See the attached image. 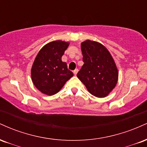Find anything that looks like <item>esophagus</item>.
<instances>
[{"mask_svg":"<svg viewBox=\"0 0 147 147\" xmlns=\"http://www.w3.org/2000/svg\"><path fill=\"white\" fill-rule=\"evenodd\" d=\"M77 72H78V69H75V70H74V71H73V73H74V75H75V76L77 75Z\"/></svg>","mask_w":147,"mask_h":147,"instance_id":"esophagus-1","label":"esophagus"}]
</instances>
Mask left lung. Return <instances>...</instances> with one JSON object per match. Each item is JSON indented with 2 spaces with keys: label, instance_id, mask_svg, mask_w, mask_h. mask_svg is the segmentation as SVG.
Listing matches in <instances>:
<instances>
[{
  "label": "left lung",
  "instance_id": "1",
  "mask_svg": "<svg viewBox=\"0 0 147 147\" xmlns=\"http://www.w3.org/2000/svg\"><path fill=\"white\" fill-rule=\"evenodd\" d=\"M84 64L77 77L91 95L105 97L117 83L118 70L112 55L99 42L86 40L81 43Z\"/></svg>",
  "mask_w": 147,
  "mask_h": 147
}]
</instances>
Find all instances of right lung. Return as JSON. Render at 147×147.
Segmentation results:
<instances>
[{"label":"right lung","instance_id":"add662e5","mask_svg":"<svg viewBox=\"0 0 147 147\" xmlns=\"http://www.w3.org/2000/svg\"><path fill=\"white\" fill-rule=\"evenodd\" d=\"M70 43L60 40L47 43L37 54L31 69L34 85L47 95H53L73 76L65 62L61 61Z\"/></svg>","mask_w":147,"mask_h":147}]
</instances>
